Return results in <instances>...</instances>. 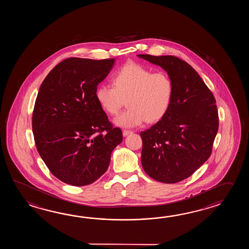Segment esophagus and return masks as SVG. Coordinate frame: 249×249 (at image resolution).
<instances>
[{"label":"esophagus","instance_id":"1","mask_svg":"<svg viewBox=\"0 0 249 249\" xmlns=\"http://www.w3.org/2000/svg\"><path fill=\"white\" fill-rule=\"evenodd\" d=\"M131 133H132V131H129V130H124L123 131V135L125 137V136H127V135H129V134H131Z\"/></svg>","mask_w":249,"mask_h":249}]
</instances>
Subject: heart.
<instances>
[{
    "mask_svg": "<svg viewBox=\"0 0 249 249\" xmlns=\"http://www.w3.org/2000/svg\"><path fill=\"white\" fill-rule=\"evenodd\" d=\"M113 85H100L96 100L110 116L117 115L126 100V110L115 119V124L121 127L161 120L169 110L175 94V84L169 74L153 73L140 64H127L119 69L113 76Z\"/></svg>",
    "mask_w": 249,
    "mask_h": 249,
    "instance_id": "b5f03b06",
    "label": "heart"
}]
</instances>
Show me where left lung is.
<instances>
[{
  "label": "left lung",
  "instance_id": "8db88e82",
  "mask_svg": "<svg viewBox=\"0 0 249 249\" xmlns=\"http://www.w3.org/2000/svg\"><path fill=\"white\" fill-rule=\"evenodd\" d=\"M164 69L175 84L167 114L142 139V164L154 180L176 183L190 177L210 157L219 118L215 99L191 65L175 56L139 54Z\"/></svg>",
  "mask_w": 249,
  "mask_h": 249
}]
</instances>
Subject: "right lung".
Returning <instances> with one entry per match:
<instances>
[{
	"mask_svg": "<svg viewBox=\"0 0 249 249\" xmlns=\"http://www.w3.org/2000/svg\"><path fill=\"white\" fill-rule=\"evenodd\" d=\"M114 64L115 58H66L39 89L33 112L35 142L51 173L65 183L94 182L122 142L121 129L113 127L95 96Z\"/></svg>",
	"mask_w": 249,
	"mask_h": 249,
	"instance_id": "obj_1",
	"label": "right lung"
}]
</instances>
